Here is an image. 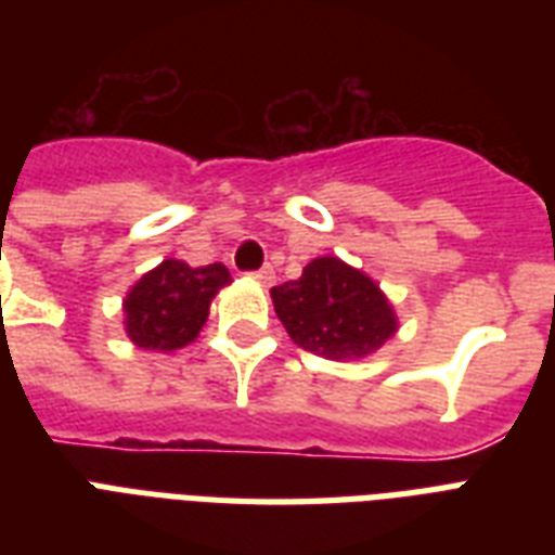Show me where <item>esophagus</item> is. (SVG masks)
I'll use <instances>...</instances> for the list:
<instances>
[{
  "instance_id": "1",
  "label": "esophagus",
  "mask_w": 555,
  "mask_h": 555,
  "mask_svg": "<svg viewBox=\"0 0 555 555\" xmlns=\"http://www.w3.org/2000/svg\"><path fill=\"white\" fill-rule=\"evenodd\" d=\"M250 279H256L259 285L270 287V285H273V282H276V270H273V264H264V268H261V270L250 273Z\"/></svg>"
}]
</instances>
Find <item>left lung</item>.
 I'll return each instance as SVG.
<instances>
[{"instance_id":"8db88e82","label":"left lung","mask_w":555,"mask_h":555,"mask_svg":"<svg viewBox=\"0 0 555 555\" xmlns=\"http://www.w3.org/2000/svg\"><path fill=\"white\" fill-rule=\"evenodd\" d=\"M270 299L296 346L334 363L365 360L400 328L383 287L337 256L308 261L302 276L273 287Z\"/></svg>"}]
</instances>
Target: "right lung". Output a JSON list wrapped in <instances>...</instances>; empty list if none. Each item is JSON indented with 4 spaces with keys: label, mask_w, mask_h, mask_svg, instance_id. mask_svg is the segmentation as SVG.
<instances>
[{
    "label": "right lung",
    "mask_w": 555,
    "mask_h": 555,
    "mask_svg": "<svg viewBox=\"0 0 555 555\" xmlns=\"http://www.w3.org/2000/svg\"><path fill=\"white\" fill-rule=\"evenodd\" d=\"M230 282L233 276L221 261L192 268L181 259H164L126 294V337L143 351L164 354L190 346L204 328L216 294Z\"/></svg>",
    "instance_id": "add662e5"
}]
</instances>
